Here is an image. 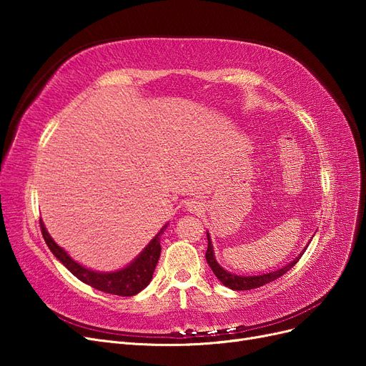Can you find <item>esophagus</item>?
I'll return each mask as SVG.
<instances>
[{"mask_svg":"<svg viewBox=\"0 0 366 366\" xmlns=\"http://www.w3.org/2000/svg\"><path fill=\"white\" fill-rule=\"evenodd\" d=\"M187 206H189V210H192V212H195V210H198V204H197L195 202L189 203V204H187Z\"/></svg>","mask_w":366,"mask_h":366,"instance_id":"obj_1","label":"esophagus"}]
</instances>
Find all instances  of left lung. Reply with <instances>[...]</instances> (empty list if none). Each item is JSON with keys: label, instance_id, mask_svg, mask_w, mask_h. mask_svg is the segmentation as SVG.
I'll list each match as a JSON object with an SVG mask.
<instances>
[{"label": "left lung", "instance_id": "obj_1", "mask_svg": "<svg viewBox=\"0 0 366 366\" xmlns=\"http://www.w3.org/2000/svg\"><path fill=\"white\" fill-rule=\"evenodd\" d=\"M304 254V252L299 254V257L296 259H293L289 265H284L282 269L276 270V272H270L267 274H259V276H238V274H232L229 272H226L224 269H221L218 262L215 261V257H214V249H212V241H210V237L207 234V250H206V261L207 264L210 265V269H212V272L215 273L217 278L223 282L226 287H229V289L232 290H252V289H258V287L261 285H265L269 284L274 280L281 278L282 274H285L287 272H289L293 265L301 259V257Z\"/></svg>", "mask_w": 366, "mask_h": 366}]
</instances>
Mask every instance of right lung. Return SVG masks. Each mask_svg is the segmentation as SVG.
<instances>
[{
  "mask_svg": "<svg viewBox=\"0 0 366 366\" xmlns=\"http://www.w3.org/2000/svg\"><path fill=\"white\" fill-rule=\"evenodd\" d=\"M39 224H41L42 237L46 239L51 253L76 276L77 280L93 287L96 290H101L109 295H117V296H134L151 282L152 273L156 270V265L159 262L160 252H162L160 235L163 234L164 229L168 227V226H163V229L156 235V238L149 242L147 249L143 250L139 257L128 265V267L122 269L119 272H112V273H99L90 269H85L81 264L73 261L67 254V252L61 249L56 242L51 239V237L47 234V230L44 227V223L41 219H39Z\"/></svg>",
  "mask_w": 366,
  "mask_h": 366,
  "instance_id": "1",
  "label": "right lung"
}]
</instances>
